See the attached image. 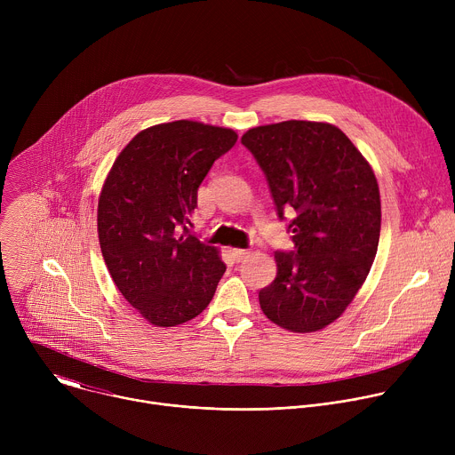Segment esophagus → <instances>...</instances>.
<instances>
[{
	"label": "esophagus",
	"instance_id": "1",
	"mask_svg": "<svg viewBox=\"0 0 455 455\" xmlns=\"http://www.w3.org/2000/svg\"><path fill=\"white\" fill-rule=\"evenodd\" d=\"M230 253H232V257H234V261H235V263H241V261H244V259L250 255V250L232 248V250H230Z\"/></svg>",
	"mask_w": 455,
	"mask_h": 455
}]
</instances>
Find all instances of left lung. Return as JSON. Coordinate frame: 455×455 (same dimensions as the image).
<instances>
[{"instance_id": "8db88e82", "label": "left lung", "mask_w": 455, "mask_h": 455, "mask_svg": "<svg viewBox=\"0 0 455 455\" xmlns=\"http://www.w3.org/2000/svg\"><path fill=\"white\" fill-rule=\"evenodd\" d=\"M241 144L267 176L293 250L275 251L277 275L259 291L277 326L311 333L351 304L376 257L379 190L371 165L339 127L286 120L259 125Z\"/></svg>"}]
</instances>
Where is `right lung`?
<instances>
[{
	"label": "right lung",
	"mask_w": 455,
	"mask_h": 455,
	"mask_svg": "<svg viewBox=\"0 0 455 455\" xmlns=\"http://www.w3.org/2000/svg\"><path fill=\"white\" fill-rule=\"evenodd\" d=\"M235 142L227 127L158 124L122 149L104 181L97 212L104 263L124 299L153 326L198 316L227 270L218 248L187 225L198 187Z\"/></svg>",
	"instance_id": "right-lung-1"
}]
</instances>
